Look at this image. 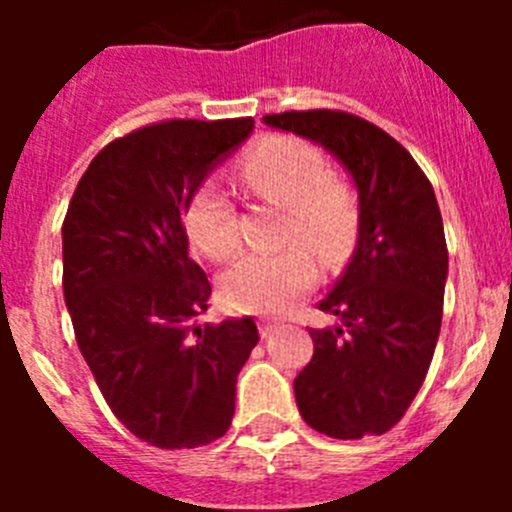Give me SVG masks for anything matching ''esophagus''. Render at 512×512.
I'll return each instance as SVG.
<instances>
[{
  "label": "esophagus",
  "mask_w": 512,
  "mask_h": 512,
  "mask_svg": "<svg viewBox=\"0 0 512 512\" xmlns=\"http://www.w3.org/2000/svg\"><path fill=\"white\" fill-rule=\"evenodd\" d=\"M261 336L264 338H269V336H274V333H277L279 328H282V323H279V320H269V318H264L261 320Z\"/></svg>",
  "instance_id": "34e87169"
}]
</instances>
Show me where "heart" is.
<instances>
[{"label": "heart", "instance_id": "1", "mask_svg": "<svg viewBox=\"0 0 512 512\" xmlns=\"http://www.w3.org/2000/svg\"><path fill=\"white\" fill-rule=\"evenodd\" d=\"M251 194L284 210L282 243L274 256H246L225 271L220 295L238 312L282 315L310 292L323 264L346 259L359 230V202L341 176L328 174L323 153L295 135L259 140L238 166ZM184 230L192 246L212 261L233 259L241 248L235 210L215 182L194 189L184 210Z\"/></svg>", "mask_w": 512, "mask_h": 512}]
</instances>
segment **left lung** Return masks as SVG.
Returning a JSON list of instances; mask_svg holds the SVG:
<instances>
[{
    "label": "left lung",
    "instance_id": "8db88e82",
    "mask_svg": "<svg viewBox=\"0 0 512 512\" xmlns=\"http://www.w3.org/2000/svg\"><path fill=\"white\" fill-rule=\"evenodd\" d=\"M266 125L336 153L359 189V243L318 307L336 328H310L315 354L295 397L330 438L382 436L418 395L443 318L449 251L441 210L415 158L374 122L343 110L266 115Z\"/></svg>",
    "mask_w": 512,
    "mask_h": 512
}]
</instances>
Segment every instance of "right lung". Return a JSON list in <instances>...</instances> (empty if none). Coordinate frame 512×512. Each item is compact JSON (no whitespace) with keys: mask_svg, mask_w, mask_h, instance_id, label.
Returning a JSON list of instances; mask_svg holds the SVG:
<instances>
[{"mask_svg":"<svg viewBox=\"0 0 512 512\" xmlns=\"http://www.w3.org/2000/svg\"><path fill=\"white\" fill-rule=\"evenodd\" d=\"M251 117L164 120L92 158L63 217V297L115 418L158 449L223 438L235 379L259 343L253 318L200 325L212 287L182 215Z\"/></svg>","mask_w":512,"mask_h":512,"instance_id":"add662e5","label":"right lung"}]
</instances>
